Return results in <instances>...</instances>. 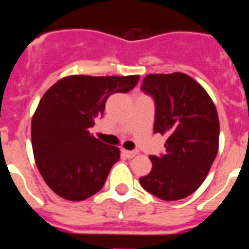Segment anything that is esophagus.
Returning a JSON list of instances; mask_svg holds the SVG:
<instances>
[{"instance_id": "obj_1", "label": "esophagus", "mask_w": 249, "mask_h": 249, "mask_svg": "<svg viewBox=\"0 0 249 249\" xmlns=\"http://www.w3.org/2000/svg\"><path fill=\"white\" fill-rule=\"evenodd\" d=\"M122 153L126 156L127 158H133L137 155V151H126V149H122Z\"/></svg>"}]
</instances>
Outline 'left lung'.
<instances>
[{"instance_id": "8db88e82", "label": "left lung", "mask_w": 249, "mask_h": 249, "mask_svg": "<svg viewBox=\"0 0 249 249\" xmlns=\"http://www.w3.org/2000/svg\"><path fill=\"white\" fill-rule=\"evenodd\" d=\"M141 91L155 101V133L167 137L166 152L149 156L151 172L140 178L147 192L177 201L197 191L218 152L219 121L204 89L187 74H148Z\"/></svg>"}]
</instances>
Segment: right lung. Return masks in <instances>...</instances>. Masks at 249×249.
<instances>
[{
	"mask_svg": "<svg viewBox=\"0 0 249 249\" xmlns=\"http://www.w3.org/2000/svg\"><path fill=\"white\" fill-rule=\"evenodd\" d=\"M140 76H70L41 98L31 124L32 148L43 179L62 198L83 201L97 193L118 160L120 149L89 133L107 98L127 93Z\"/></svg>",
	"mask_w": 249,
	"mask_h": 249,
	"instance_id": "right-lung-1",
	"label": "right lung"
}]
</instances>
